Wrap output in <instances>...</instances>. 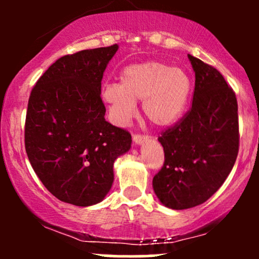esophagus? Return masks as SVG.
<instances>
[{
  "label": "esophagus",
  "instance_id": "esophagus-1",
  "mask_svg": "<svg viewBox=\"0 0 259 259\" xmlns=\"http://www.w3.org/2000/svg\"><path fill=\"white\" fill-rule=\"evenodd\" d=\"M133 141L135 142V145H142L144 142L147 141V136L141 135V134H135V135H133Z\"/></svg>",
  "mask_w": 259,
  "mask_h": 259
}]
</instances>
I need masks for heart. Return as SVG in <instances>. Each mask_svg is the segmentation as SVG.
I'll return each instance as SVG.
<instances>
[{
    "instance_id": "heart-1",
    "label": "heart",
    "mask_w": 259,
    "mask_h": 259,
    "mask_svg": "<svg viewBox=\"0 0 259 259\" xmlns=\"http://www.w3.org/2000/svg\"><path fill=\"white\" fill-rule=\"evenodd\" d=\"M191 92L189 75L163 62H146L126 67L120 84H106L102 99L118 125L135 117V101H142L145 117L157 126L174 124L183 115Z\"/></svg>"
}]
</instances>
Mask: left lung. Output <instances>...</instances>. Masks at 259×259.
Instances as JSON below:
<instances>
[{
  "instance_id": "obj_1",
  "label": "left lung",
  "mask_w": 259,
  "mask_h": 259,
  "mask_svg": "<svg viewBox=\"0 0 259 259\" xmlns=\"http://www.w3.org/2000/svg\"><path fill=\"white\" fill-rule=\"evenodd\" d=\"M195 72L190 111L158 138L164 164L154 175V194L165 207L202 204L223 185L239 152L235 92L212 65L187 55Z\"/></svg>"
}]
</instances>
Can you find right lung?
<instances>
[{
    "mask_svg": "<svg viewBox=\"0 0 259 259\" xmlns=\"http://www.w3.org/2000/svg\"><path fill=\"white\" fill-rule=\"evenodd\" d=\"M118 45L61 57L31 90L25 151L34 171L59 201L99 203L111 190L113 164L132 147L126 130L106 121L101 81Z\"/></svg>",
    "mask_w": 259,
    "mask_h": 259,
    "instance_id": "obj_1",
    "label": "right lung"
}]
</instances>
